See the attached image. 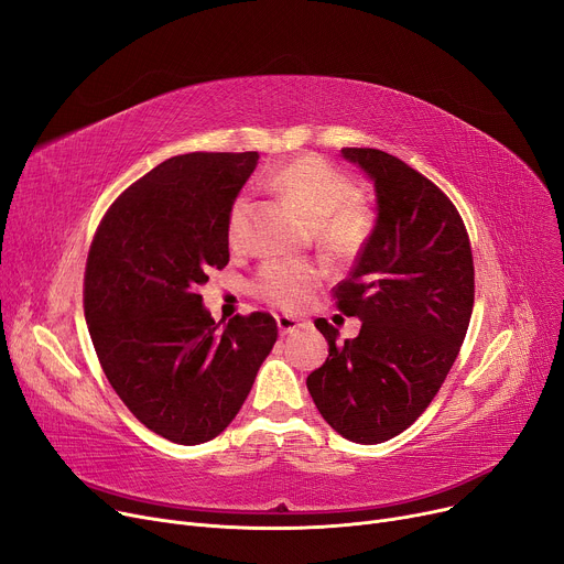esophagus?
<instances>
[{
    "mask_svg": "<svg viewBox=\"0 0 564 564\" xmlns=\"http://www.w3.org/2000/svg\"><path fill=\"white\" fill-rule=\"evenodd\" d=\"M276 324H279V334L288 336L292 332L304 329L308 322L306 319H297V317H290V315H281V317H276Z\"/></svg>",
    "mask_w": 564,
    "mask_h": 564,
    "instance_id": "34e87169",
    "label": "esophagus"
}]
</instances>
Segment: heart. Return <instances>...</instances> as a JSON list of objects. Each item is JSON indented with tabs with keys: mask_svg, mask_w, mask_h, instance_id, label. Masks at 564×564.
Masks as SVG:
<instances>
[{
	"mask_svg": "<svg viewBox=\"0 0 564 564\" xmlns=\"http://www.w3.org/2000/svg\"><path fill=\"white\" fill-rule=\"evenodd\" d=\"M267 185L290 198L302 215L317 224L319 245L334 256L357 251L370 226L366 205L354 198L357 187L349 177L315 155L276 169ZM249 213V198L237 196L228 213V240L240 242ZM319 283V270L300 260H267L256 281L260 297L283 308H300Z\"/></svg>",
	"mask_w": 564,
	"mask_h": 564,
	"instance_id": "b5f03b06",
	"label": "heart"
}]
</instances>
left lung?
Segmentation results:
<instances>
[{
	"label": "left lung",
	"mask_w": 564,
	"mask_h": 564,
	"mask_svg": "<svg viewBox=\"0 0 564 564\" xmlns=\"http://www.w3.org/2000/svg\"><path fill=\"white\" fill-rule=\"evenodd\" d=\"M377 196L372 232L338 308L361 319L338 343L327 319L315 327L329 357L306 379L308 393L340 436L372 446L404 432L448 377L473 313V256L451 198L402 160L375 148H343Z\"/></svg>",
	"instance_id": "8db88e82"
}]
</instances>
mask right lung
<instances>
[{
	"label": "right lung",
	"instance_id": "add662e5",
	"mask_svg": "<svg viewBox=\"0 0 564 564\" xmlns=\"http://www.w3.org/2000/svg\"><path fill=\"white\" fill-rule=\"evenodd\" d=\"M258 158L158 164L113 200L88 251L84 313L100 366L134 416L181 446L230 425L276 343L270 313L215 322L196 292L228 264V213Z\"/></svg>",
	"mask_w": 564,
	"mask_h": 564
}]
</instances>
